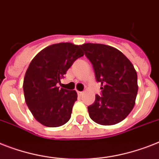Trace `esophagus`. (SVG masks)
Returning a JSON list of instances; mask_svg holds the SVG:
<instances>
[{"label":"esophagus","mask_w":159,"mask_h":159,"mask_svg":"<svg viewBox=\"0 0 159 159\" xmlns=\"http://www.w3.org/2000/svg\"><path fill=\"white\" fill-rule=\"evenodd\" d=\"M77 94L79 95H82L83 94V91H77Z\"/></svg>","instance_id":"34e87169"}]
</instances>
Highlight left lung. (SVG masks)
I'll return each instance as SVG.
<instances>
[{
	"label": "left lung",
	"instance_id": "1",
	"mask_svg": "<svg viewBox=\"0 0 159 159\" xmlns=\"http://www.w3.org/2000/svg\"><path fill=\"white\" fill-rule=\"evenodd\" d=\"M101 82L102 96L95 95L88 109L89 116L98 124H117L125 119L135 106L137 73L133 64L120 50L104 44L81 45Z\"/></svg>",
	"mask_w": 159,
	"mask_h": 159
}]
</instances>
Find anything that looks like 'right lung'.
<instances>
[{"label":"right lung","instance_id":"1","mask_svg":"<svg viewBox=\"0 0 159 159\" xmlns=\"http://www.w3.org/2000/svg\"><path fill=\"white\" fill-rule=\"evenodd\" d=\"M78 45L53 44L42 50L31 61L24 76V98L37 122L48 127L63 126L70 119L77 100L76 91L57 86L73 62L84 55Z\"/></svg>","mask_w":159,"mask_h":159}]
</instances>
